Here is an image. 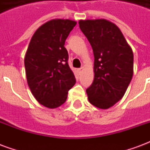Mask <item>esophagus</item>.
<instances>
[{"label": "esophagus", "mask_w": 150, "mask_h": 150, "mask_svg": "<svg viewBox=\"0 0 150 150\" xmlns=\"http://www.w3.org/2000/svg\"><path fill=\"white\" fill-rule=\"evenodd\" d=\"M83 70H84V67H80V68H79V74H81L82 72L83 71Z\"/></svg>", "instance_id": "esophagus-1"}]
</instances>
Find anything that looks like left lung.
<instances>
[{
  "label": "left lung",
  "instance_id": "8db88e82",
  "mask_svg": "<svg viewBox=\"0 0 150 150\" xmlns=\"http://www.w3.org/2000/svg\"><path fill=\"white\" fill-rule=\"evenodd\" d=\"M79 28L94 54V80L86 90L89 102L101 109L125 93L133 74V53L121 31L105 19L80 20Z\"/></svg>",
  "mask_w": 150,
  "mask_h": 150
}]
</instances>
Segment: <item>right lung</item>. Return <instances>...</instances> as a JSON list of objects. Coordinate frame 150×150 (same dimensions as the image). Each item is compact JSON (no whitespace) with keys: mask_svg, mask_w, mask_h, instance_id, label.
<instances>
[{"mask_svg":"<svg viewBox=\"0 0 150 150\" xmlns=\"http://www.w3.org/2000/svg\"><path fill=\"white\" fill-rule=\"evenodd\" d=\"M75 25L76 21L68 19L46 22L35 31L25 56L29 88L38 102L49 108L64 104L76 82L64 47Z\"/></svg>","mask_w":150,"mask_h":150,"instance_id":"1","label":"right lung"}]
</instances>
